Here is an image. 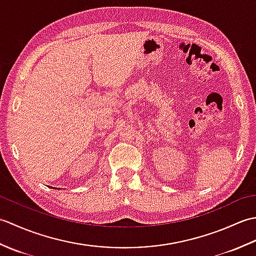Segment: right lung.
I'll use <instances>...</instances> for the list:
<instances>
[{"mask_svg": "<svg viewBox=\"0 0 256 256\" xmlns=\"http://www.w3.org/2000/svg\"><path fill=\"white\" fill-rule=\"evenodd\" d=\"M55 189H56V188H55Z\"/></svg>", "mask_w": 256, "mask_h": 256, "instance_id": "obj_1", "label": "right lung"}]
</instances>
